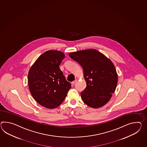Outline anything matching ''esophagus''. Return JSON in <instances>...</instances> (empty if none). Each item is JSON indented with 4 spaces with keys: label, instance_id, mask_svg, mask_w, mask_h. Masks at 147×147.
<instances>
[{
    "label": "esophagus",
    "instance_id": "34e87169",
    "mask_svg": "<svg viewBox=\"0 0 147 147\" xmlns=\"http://www.w3.org/2000/svg\"><path fill=\"white\" fill-rule=\"evenodd\" d=\"M76 82H77V80H75L73 82H72V84H73V85H74Z\"/></svg>",
    "mask_w": 147,
    "mask_h": 147
}]
</instances>
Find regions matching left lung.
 Returning <instances> with one entry per match:
<instances>
[{
	"label": "left lung",
	"instance_id": "8db88e82",
	"mask_svg": "<svg viewBox=\"0 0 147 147\" xmlns=\"http://www.w3.org/2000/svg\"><path fill=\"white\" fill-rule=\"evenodd\" d=\"M69 56L83 69L86 86L81 92L83 101L94 108L107 104L114 93L118 80L112 61L95 49L71 53Z\"/></svg>",
	"mask_w": 147,
	"mask_h": 147
}]
</instances>
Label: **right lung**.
<instances>
[{
	"label": "right lung",
	"instance_id": "add662e5",
	"mask_svg": "<svg viewBox=\"0 0 147 147\" xmlns=\"http://www.w3.org/2000/svg\"><path fill=\"white\" fill-rule=\"evenodd\" d=\"M64 58V54L59 51H47L40 56L29 71L28 84L33 98L49 109L59 106L71 88L59 68Z\"/></svg>",
	"mask_w": 147,
	"mask_h": 147
}]
</instances>
